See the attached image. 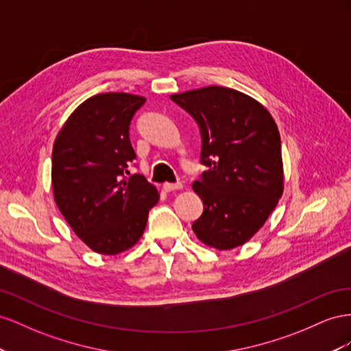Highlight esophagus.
Listing matches in <instances>:
<instances>
[{"label": "esophagus", "instance_id": "34e87169", "mask_svg": "<svg viewBox=\"0 0 351 351\" xmlns=\"http://www.w3.org/2000/svg\"><path fill=\"white\" fill-rule=\"evenodd\" d=\"M163 188H165L166 193H172V191H178V189H182L184 185L181 182H178V184H165Z\"/></svg>", "mask_w": 351, "mask_h": 351}]
</instances>
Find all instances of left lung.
<instances>
[{"label": "left lung", "instance_id": "8db88e82", "mask_svg": "<svg viewBox=\"0 0 351 351\" xmlns=\"http://www.w3.org/2000/svg\"><path fill=\"white\" fill-rule=\"evenodd\" d=\"M202 132V163L193 184L204 212L193 223L203 244L232 250L265 225L284 193V166L275 120L257 99L232 88L204 86L170 95Z\"/></svg>", "mask_w": 351, "mask_h": 351}]
</instances>
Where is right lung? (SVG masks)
Wrapping results in <instances>:
<instances>
[{"instance_id":"add662e5","label":"right lung","mask_w":351,"mask_h":351,"mask_svg":"<svg viewBox=\"0 0 351 351\" xmlns=\"http://www.w3.org/2000/svg\"><path fill=\"white\" fill-rule=\"evenodd\" d=\"M144 97L97 94L76 107L53 147V195L69 226L95 253L114 256L143 237L157 188L126 176L135 158L129 125Z\"/></svg>"}]
</instances>
